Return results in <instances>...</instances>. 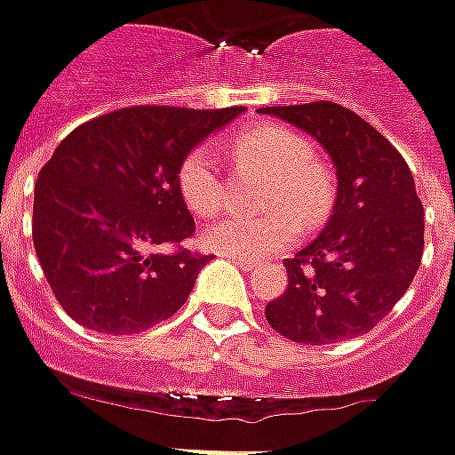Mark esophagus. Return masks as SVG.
Wrapping results in <instances>:
<instances>
[{"label":"esophagus","mask_w":455,"mask_h":455,"mask_svg":"<svg viewBox=\"0 0 455 455\" xmlns=\"http://www.w3.org/2000/svg\"><path fill=\"white\" fill-rule=\"evenodd\" d=\"M228 259H231V261H236L242 269H254V267H257V261H251V259H239V257H228Z\"/></svg>","instance_id":"1"}]
</instances>
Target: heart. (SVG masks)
Returning a JSON list of instances; mask_svg holds the SVG:
<instances>
[{
	"instance_id": "obj_1",
	"label": "heart",
	"mask_w": 455,
	"mask_h": 455,
	"mask_svg": "<svg viewBox=\"0 0 455 455\" xmlns=\"http://www.w3.org/2000/svg\"><path fill=\"white\" fill-rule=\"evenodd\" d=\"M239 171L267 176L259 216H224L204 231V243L228 257L264 259L299 239V222L320 224L335 201V180L315 158L312 143L287 125H259L228 140ZM176 186L188 212L209 219L224 206L227 186L219 161L206 148L188 150L176 171ZM298 216L294 217L293 213Z\"/></svg>"
}]
</instances>
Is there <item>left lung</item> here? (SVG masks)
I'll list each match as a JSON object with an SVG mask.
<instances>
[{
    "label": "left lung",
    "mask_w": 455,
    "mask_h": 455,
    "mask_svg": "<svg viewBox=\"0 0 455 455\" xmlns=\"http://www.w3.org/2000/svg\"><path fill=\"white\" fill-rule=\"evenodd\" d=\"M320 140L337 168L322 234L284 259L287 290L264 315L282 337L332 345L370 332L408 291L423 257V204L398 148L337 102L261 108Z\"/></svg>",
    "instance_id": "obj_1"
}]
</instances>
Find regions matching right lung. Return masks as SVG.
Wrapping results in <instances>:
<instances>
[{
  "label": "right lung",
  "instance_id": "right-lung-1",
  "mask_svg": "<svg viewBox=\"0 0 455 455\" xmlns=\"http://www.w3.org/2000/svg\"><path fill=\"white\" fill-rule=\"evenodd\" d=\"M242 110H110L77 125L42 165L32 242L55 299L77 324L138 335L183 307L212 254L180 246L196 224L176 171L188 150Z\"/></svg>",
  "mask_w": 455,
  "mask_h": 455
}]
</instances>
